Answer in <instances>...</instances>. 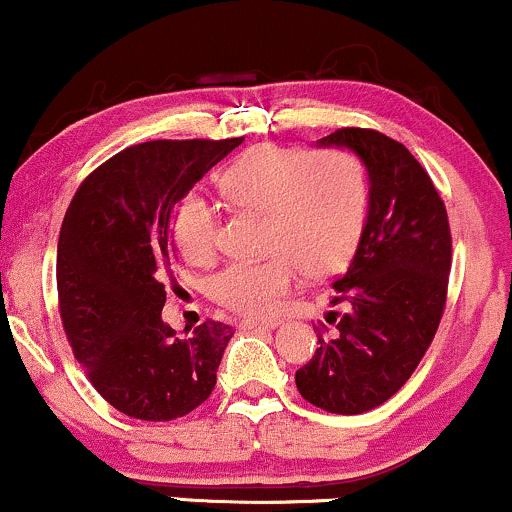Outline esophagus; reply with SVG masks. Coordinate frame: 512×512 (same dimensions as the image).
Wrapping results in <instances>:
<instances>
[{"mask_svg": "<svg viewBox=\"0 0 512 512\" xmlns=\"http://www.w3.org/2000/svg\"><path fill=\"white\" fill-rule=\"evenodd\" d=\"M279 325V317H267V320H240V330H257V327H262V330H274V327Z\"/></svg>", "mask_w": 512, "mask_h": 512, "instance_id": "34e87169", "label": "esophagus"}]
</instances>
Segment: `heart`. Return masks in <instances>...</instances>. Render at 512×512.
I'll return each mask as SVG.
<instances>
[{
    "instance_id": "b5f03b06",
    "label": "heart",
    "mask_w": 512,
    "mask_h": 512,
    "mask_svg": "<svg viewBox=\"0 0 512 512\" xmlns=\"http://www.w3.org/2000/svg\"><path fill=\"white\" fill-rule=\"evenodd\" d=\"M219 192L228 207L262 216L267 255L226 264L207 286L216 303L248 317L279 310L303 272L325 276L344 267L366 221V173L344 149L252 146L223 170ZM173 238L187 262L207 267L219 252V211L202 195H187L175 209Z\"/></svg>"
}]
</instances>
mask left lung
<instances>
[{
	"label": "left lung",
	"mask_w": 512,
	"mask_h": 512,
	"mask_svg": "<svg viewBox=\"0 0 512 512\" xmlns=\"http://www.w3.org/2000/svg\"><path fill=\"white\" fill-rule=\"evenodd\" d=\"M366 163L368 219L349 269L334 279L317 349L296 370L303 399L332 414H363L411 378L436 337L452 264L448 211L431 178L378 129L342 127L320 139Z\"/></svg>",
	"instance_id": "8db88e82"
}]
</instances>
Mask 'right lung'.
Segmentation results:
<instances>
[{
	"label": "right lung",
	"instance_id": "1",
	"mask_svg": "<svg viewBox=\"0 0 512 512\" xmlns=\"http://www.w3.org/2000/svg\"><path fill=\"white\" fill-rule=\"evenodd\" d=\"M243 139H156L101 163L64 214L57 301L74 358L105 402L142 421H173L211 395L231 325L185 337L161 320L175 281L173 211Z\"/></svg>",
	"mask_w": 512,
	"mask_h": 512
}]
</instances>
